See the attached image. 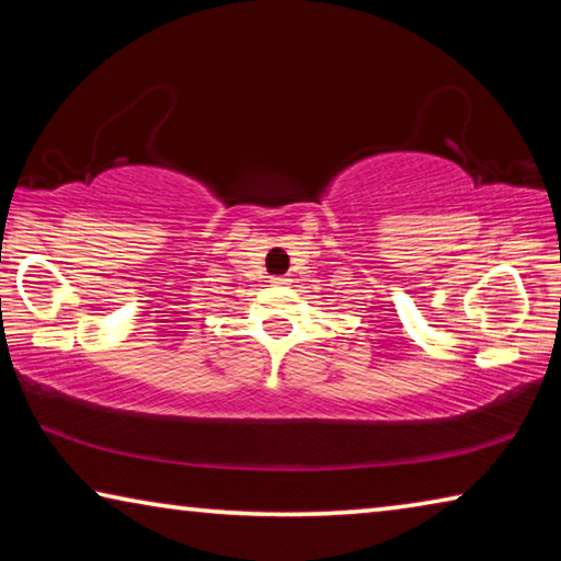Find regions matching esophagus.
Here are the masks:
<instances>
[{
	"mask_svg": "<svg viewBox=\"0 0 561 561\" xmlns=\"http://www.w3.org/2000/svg\"><path fill=\"white\" fill-rule=\"evenodd\" d=\"M272 282H274V284H289L291 279H289V277H274Z\"/></svg>",
	"mask_w": 561,
	"mask_h": 561,
	"instance_id": "obj_1",
	"label": "esophagus"
}]
</instances>
